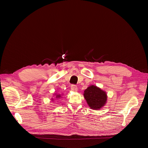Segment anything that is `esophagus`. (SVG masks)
<instances>
[{
  "instance_id": "esophagus-1",
  "label": "esophagus",
  "mask_w": 148,
  "mask_h": 148,
  "mask_svg": "<svg viewBox=\"0 0 148 148\" xmlns=\"http://www.w3.org/2000/svg\"><path fill=\"white\" fill-rule=\"evenodd\" d=\"M71 90L73 91H77V87L75 85H72L71 87Z\"/></svg>"
}]
</instances>
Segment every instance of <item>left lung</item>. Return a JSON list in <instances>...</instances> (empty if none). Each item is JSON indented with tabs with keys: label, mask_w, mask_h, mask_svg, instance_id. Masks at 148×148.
<instances>
[{
	"label": "left lung",
	"mask_w": 148,
	"mask_h": 148,
	"mask_svg": "<svg viewBox=\"0 0 148 148\" xmlns=\"http://www.w3.org/2000/svg\"><path fill=\"white\" fill-rule=\"evenodd\" d=\"M83 95L90 108L94 110L101 109L107 102V92L94 85L88 87Z\"/></svg>",
	"instance_id": "1"
}]
</instances>
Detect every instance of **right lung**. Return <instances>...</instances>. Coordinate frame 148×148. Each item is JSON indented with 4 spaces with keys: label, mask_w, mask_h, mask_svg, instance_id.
<instances>
[{
    "label": "right lung",
    "mask_w": 148,
    "mask_h": 148,
    "mask_svg": "<svg viewBox=\"0 0 148 148\" xmlns=\"http://www.w3.org/2000/svg\"><path fill=\"white\" fill-rule=\"evenodd\" d=\"M62 95H60V94H57V93H56L55 94H54V95H53V96H55L54 98H51V101H54V98H55V99H60L61 98H62Z\"/></svg>",
    "instance_id": "obj_1"
}]
</instances>
